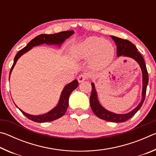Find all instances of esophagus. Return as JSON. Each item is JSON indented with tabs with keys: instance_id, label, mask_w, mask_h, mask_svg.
<instances>
[{
	"instance_id": "1",
	"label": "esophagus",
	"mask_w": 156,
	"mask_h": 156,
	"mask_svg": "<svg viewBox=\"0 0 156 156\" xmlns=\"http://www.w3.org/2000/svg\"><path fill=\"white\" fill-rule=\"evenodd\" d=\"M87 78V75L80 74V75H79V76L78 77V80L79 83H82V82L85 80Z\"/></svg>"
}]
</instances>
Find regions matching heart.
I'll return each instance as SVG.
<instances>
[{"label": "heart", "mask_w": 156, "mask_h": 156, "mask_svg": "<svg viewBox=\"0 0 156 156\" xmlns=\"http://www.w3.org/2000/svg\"><path fill=\"white\" fill-rule=\"evenodd\" d=\"M73 53L79 59L91 58V65L96 69L109 65L114 58L115 49L113 44L105 38L91 36L73 47Z\"/></svg>", "instance_id": "heart-1"}]
</instances>
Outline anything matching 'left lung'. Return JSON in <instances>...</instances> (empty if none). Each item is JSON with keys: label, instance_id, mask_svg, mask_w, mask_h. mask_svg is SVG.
<instances>
[{"label": "left lung", "instance_id": "left-lung-1", "mask_svg": "<svg viewBox=\"0 0 156 156\" xmlns=\"http://www.w3.org/2000/svg\"><path fill=\"white\" fill-rule=\"evenodd\" d=\"M112 38L114 41L115 43L117 46V56H126L136 60L138 63L140 67L141 68L142 73V100L139 105L135 109L131 112L125 114H118L113 112H109L105 109V108L100 104L98 99V95L96 89H95L94 84L92 83V89L90 96V106L95 115L98 116L100 119L105 120L109 122H122L126 121L134 115L136 112L140 109L142 104L144 101L145 96H146L147 87L149 82V76H148L147 69L145 65L144 60L142 55L140 54L136 48L135 44H133L131 42L125 39H122L118 37L111 36Z\"/></svg>", "mask_w": 156, "mask_h": 156}]
</instances>
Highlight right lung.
Segmentation results:
<instances>
[{
  "mask_svg": "<svg viewBox=\"0 0 156 156\" xmlns=\"http://www.w3.org/2000/svg\"><path fill=\"white\" fill-rule=\"evenodd\" d=\"M73 34H74V31H65L54 34H41V35H38V36L35 37V38L32 39V40L27 44V46L20 50V51L17 53V54L16 55V56L14 58V64H13L9 72V77L10 74H11V73L12 72L13 68L14 67L16 63L18 58H19L22 55L24 54L25 53L30 51L32 47L40 45V44H43L44 43H45L47 44H56V45L60 46L66 39L73 35ZM78 82L77 80H74L72 81V83L67 84V85L65 87L64 89H63L58 105L54 108V109L50 111V112L44 113V114L43 115H34L28 114V113H25L23 112V111L20 109L16 105V106L20 109V112L23 113V115H25L26 117L29 118V119L34 121V122H51V121L56 120L58 118L62 117V115H64L66 112H67V109L69 106V97L71 93H72L74 89L78 87Z\"/></svg>",
  "mask_w": 156,
  "mask_h": 156,
  "instance_id": "add662e5",
  "label": "right lung"
}]
</instances>
